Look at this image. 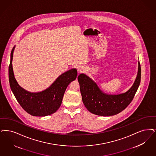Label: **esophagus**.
<instances>
[{"label": "esophagus", "instance_id": "esophagus-1", "mask_svg": "<svg viewBox=\"0 0 156 156\" xmlns=\"http://www.w3.org/2000/svg\"><path fill=\"white\" fill-rule=\"evenodd\" d=\"M78 73H82L83 71V69H82V68H79V69H78Z\"/></svg>", "mask_w": 156, "mask_h": 156}]
</instances>
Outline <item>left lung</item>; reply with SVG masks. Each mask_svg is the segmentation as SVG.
I'll list each match as a JSON object with an SVG mask.
<instances>
[{
    "mask_svg": "<svg viewBox=\"0 0 156 156\" xmlns=\"http://www.w3.org/2000/svg\"><path fill=\"white\" fill-rule=\"evenodd\" d=\"M136 80L131 89L124 94L110 95L103 93L95 82L87 75L78 76L82 99L87 110L100 116H111L123 111L133 100L140 83L141 67L139 62Z\"/></svg>",
    "mask_w": 156,
    "mask_h": 156,
    "instance_id": "8db88e82",
    "label": "left lung"
}]
</instances>
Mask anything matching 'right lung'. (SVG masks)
<instances>
[{
  "mask_svg": "<svg viewBox=\"0 0 156 156\" xmlns=\"http://www.w3.org/2000/svg\"><path fill=\"white\" fill-rule=\"evenodd\" d=\"M11 51L9 67V80L10 88L20 105L26 112L34 116L44 117L55 113L62 103V98L69 83L77 76L76 69H72L59 76L50 87L39 93H30L18 85L12 71L13 50Z\"/></svg>",
  "mask_w": 156,
  "mask_h": 156,
  "instance_id": "obj_1",
  "label": "right lung"
}]
</instances>
